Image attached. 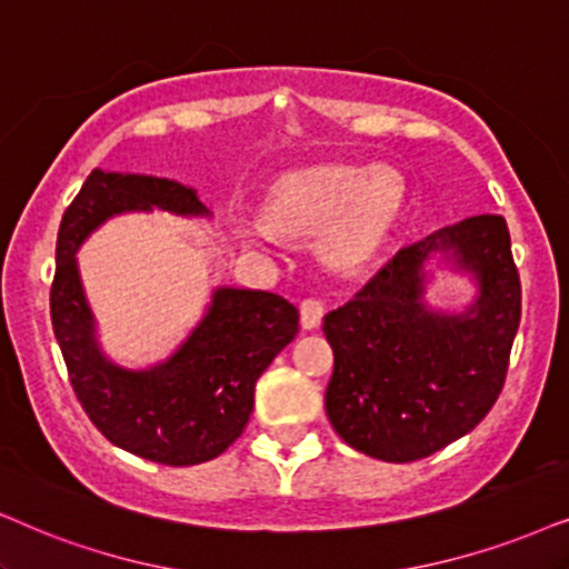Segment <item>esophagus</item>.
Masks as SVG:
<instances>
[{
	"mask_svg": "<svg viewBox=\"0 0 569 569\" xmlns=\"http://www.w3.org/2000/svg\"><path fill=\"white\" fill-rule=\"evenodd\" d=\"M299 318L301 328L315 330L322 322V301L320 299H305L299 305Z\"/></svg>",
	"mask_w": 569,
	"mask_h": 569,
	"instance_id": "1",
	"label": "esophagus"
}]
</instances>
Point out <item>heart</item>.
Wrapping results in <instances>:
<instances>
[{"label": "heart", "mask_w": 569, "mask_h": 569, "mask_svg": "<svg viewBox=\"0 0 569 569\" xmlns=\"http://www.w3.org/2000/svg\"><path fill=\"white\" fill-rule=\"evenodd\" d=\"M407 183L388 164L322 162L289 170L270 186L262 214H236L243 243L276 247L283 236H320V254L336 272H362L383 254L405 212Z\"/></svg>", "instance_id": "1"}]
</instances>
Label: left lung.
<instances>
[{
	"mask_svg": "<svg viewBox=\"0 0 569 569\" xmlns=\"http://www.w3.org/2000/svg\"><path fill=\"white\" fill-rule=\"evenodd\" d=\"M436 271L465 274L473 299L436 308ZM520 299L499 214H476L397 251L322 322L333 347L330 426L351 449L383 462H415L467 436L505 386Z\"/></svg>",
	"mask_w": 569,
	"mask_h": 569,
	"instance_id": "left-lung-1",
	"label": "left lung"
}]
</instances>
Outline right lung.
Masks as SVG:
<instances>
[{"label":"right lung","instance_id":"obj_1","mask_svg":"<svg viewBox=\"0 0 569 569\" xmlns=\"http://www.w3.org/2000/svg\"><path fill=\"white\" fill-rule=\"evenodd\" d=\"M170 212L210 220L193 186L93 168L57 233L52 326L86 415L114 446L170 467L210 462L247 428L257 378L299 333V309L272 291L214 286L191 333L143 368L114 362L99 341L78 251L107 220Z\"/></svg>","mask_w":569,"mask_h":569}]
</instances>
